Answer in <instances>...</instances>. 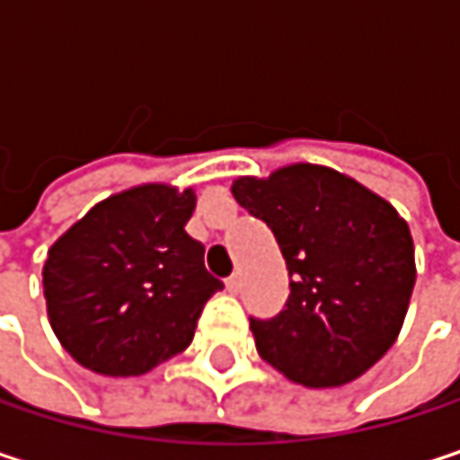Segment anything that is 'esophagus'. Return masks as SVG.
<instances>
[{
	"label": "esophagus",
	"mask_w": 460,
	"mask_h": 460,
	"mask_svg": "<svg viewBox=\"0 0 460 460\" xmlns=\"http://www.w3.org/2000/svg\"><path fill=\"white\" fill-rule=\"evenodd\" d=\"M226 290H229L231 296H236V293L242 290V279H239L236 274H234V277H229V279H226Z\"/></svg>",
	"instance_id": "obj_1"
}]
</instances>
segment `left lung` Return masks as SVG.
I'll list each match as a JSON object with an SVG mask.
<instances>
[{"mask_svg": "<svg viewBox=\"0 0 460 460\" xmlns=\"http://www.w3.org/2000/svg\"><path fill=\"white\" fill-rule=\"evenodd\" d=\"M231 194L277 236L290 274L285 309L250 317L258 354L309 389L359 378L392 349L408 314V224L386 199L322 164L236 178Z\"/></svg>", "mask_w": 460, "mask_h": 460, "instance_id": "1", "label": "left lung"}]
</instances>
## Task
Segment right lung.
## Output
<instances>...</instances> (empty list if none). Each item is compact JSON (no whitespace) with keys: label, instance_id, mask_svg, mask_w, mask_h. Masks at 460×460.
I'll use <instances>...</instances> for the list:
<instances>
[{"label":"right lung","instance_id":"right-lung-1","mask_svg":"<svg viewBox=\"0 0 460 460\" xmlns=\"http://www.w3.org/2000/svg\"><path fill=\"white\" fill-rule=\"evenodd\" d=\"M197 197L146 183L98 202L47 250V317L63 349L101 376H143L181 354L224 282L186 234Z\"/></svg>","mask_w":460,"mask_h":460}]
</instances>
